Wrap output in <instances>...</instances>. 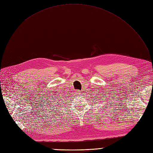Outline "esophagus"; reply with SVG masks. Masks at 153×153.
I'll list each match as a JSON object with an SVG mask.
<instances>
[{"label":"esophagus","instance_id":"esophagus-1","mask_svg":"<svg viewBox=\"0 0 153 153\" xmlns=\"http://www.w3.org/2000/svg\"><path fill=\"white\" fill-rule=\"evenodd\" d=\"M75 92H76V93L77 94H80V91H79V90H76V91H75Z\"/></svg>","mask_w":153,"mask_h":153}]
</instances>
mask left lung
Wrapping results in <instances>:
<instances>
[{"mask_svg":"<svg viewBox=\"0 0 153 153\" xmlns=\"http://www.w3.org/2000/svg\"><path fill=\"white\" fill-rule=\"evenodd\" d=\"M104 102H105V101H104Z\"/></svg>","mask_w":153,"mask_h":153,"instance_id":"8db88e82","label":"left lung"}]
</instances>
